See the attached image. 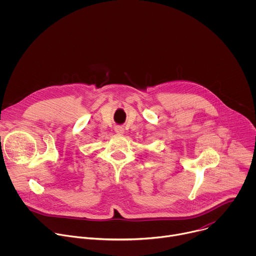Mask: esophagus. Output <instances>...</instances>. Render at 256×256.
<instances>
[{
	"instance_id": "esophagus-1",
	"label": "esophagus",
	"mask_w": 256,
	"mask_h": 256,
	"mask_svg": "<svg viewBox=\"0 0 256 256\" xmlns=\"http://www.w3.org/2000/svg\"><path fill=\"white\" fill-rule=\"evenodd\" d=\"M114 130H116L118 134H124V128L120 126H116L114 128Z\"/></svg>"
}]
</instances>
